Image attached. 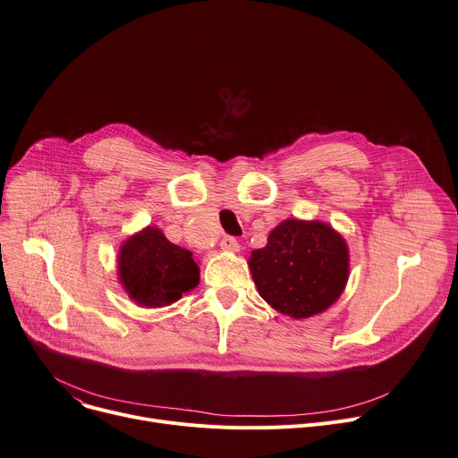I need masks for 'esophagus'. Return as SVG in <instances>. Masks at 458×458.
I'll return each mask as SVG.
<instances>
[{
  "mask_svg": "<svg viewBox=\"0 0 458 458\" xmlns=\"http://www.w3.org/2000/svg\"><path fill=\"white\" fill-rule=\"evenodd\" d=\"M221 248L225 252H239V242H237V239L235 237H230V235H226L223 241H221Z\"/></svg>",
  "mask_w": 458,
  "mask_h": 458,
  "instance_id": "34e87169",
  "label": "esophagus"
}]
</instances>
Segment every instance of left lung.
<instances>
[{
    "label": "left lung",
    "mask_w": 458,
    "mask_h": 458,
    "mask_svg": "<svg viewBox=\"0 0 458 458\" xmlns=\"http://www.w3.org/2000/svg\"><path fill=\"white\" fill-rule=\"evenodd\" d=\"M259 296L279 314L307 319L335 305L349 281V246L321 221L286 219L248 259Z\"/></svg>",
    "instance_id": "1"
}]
</instances>
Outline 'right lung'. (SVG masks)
<instances>
[{"label":"right lung","instance_id":"right-lung-1","mask_svg":"<svg viewBox=\"0 0 458 458\" xmlns=\"http://www.w3.org/2000/svg\"><path fill=\"white\" fill-rule=\"evenodd\" d=\"M116 272L130 300L144 309L179 301L199 284L200 274L191 252L165 239L157 226H146L122 242Z\"/></svg>","mask_w":458,"mask_h":458}]
</instances>
